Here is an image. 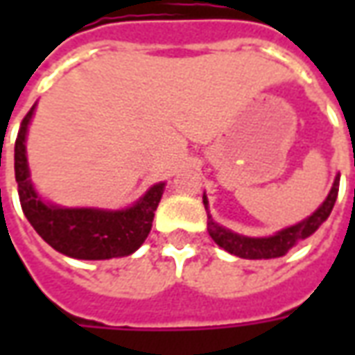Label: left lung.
I'll return each mask as SVG.
<instances>
[{
    "label": "left lung",
    "instance_id": "obj_1",
    "mask_svg": "<svg viewBox=\"0 0 355 355\" xmlns=\"http://www.w3.org/2000/svg\"><path fill=\"white\" fill-rule=\"evenodd\" d=\"M338 180H340V177L335 178V184L331 188L327 200L323 201V205L312 216H308L306 220L295 224L291 228L277 232L272 238H245V236H239V234H234V232L215 224L213 218L207 215L209 236L215 239L216 245L223 247L224 251L236 254L239 259H277V257H283L295 243H298L300 239H306L308 236H312L313 232L327 220V216L331 215L333 205H335L336 196H338ZM203 203L207 205L205 196H203Z\"/></svg>",
    "mask_w": 355,
    "mask_h": 355
}]
</instances>
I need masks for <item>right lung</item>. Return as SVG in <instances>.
Masks as SVG:
<instances>
[{
  "instance_id": "add662e5",
  "label": "right lung",
  "mask_w": 355,
  "mask_h": 355,
  "mask_svg": "<svg viewBox=\"0 0 355 355\" xmlns=\"http://www.w3.org/2000/svg\"><path fill=\"white\" fill-rule=\"evenodd\" d=\"M32 114L34 106L22 119L15 140V178L19 182L20 205L34 230L58 253L72 259L104 261L135 253L152 230L165 184L152 186L142 200L125 211L60 209L43 203L28 177L24 142Z\"/></svg>"
}]
</instances>
